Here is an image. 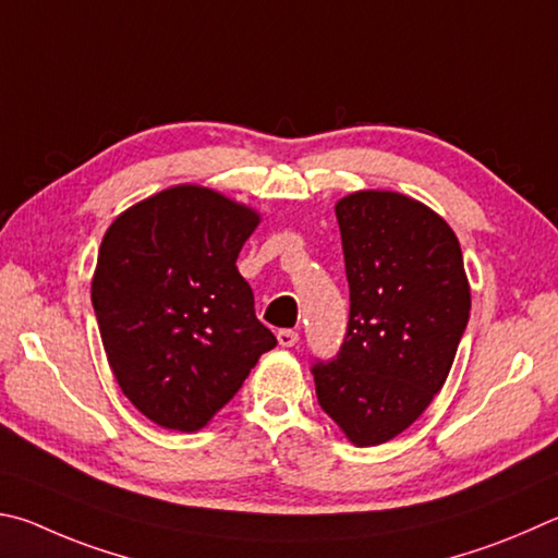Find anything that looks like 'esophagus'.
Returning <instances> with one entry per match:
<instances>
[{"instance_id":"esophagus-1","label":"esophagus","mask_w":558,"mask_h":558,"mask_svg":"<svg viewBox=\"0 0 558 558\" xmlns=\"http://www.w3.org/2000/svg\"><path fill=\"white\" fill-rule=\"evenodd\" d=\"M277 340H279L281 348H294L299 343V333H296V330H291V328H284V330H279V333H277Z\"/></svg>"}]
</instances>
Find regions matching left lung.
Segmentation results:
<instances>
[{
	"mask_svg": "<svg viewBox=\"0 0 558 558\" xmlns=\"http://www.w3.org/2000/svg\"><path fill=\"white\" fill-rule=\"evenodd\" d=\"M350 318L330 360L311 363L324 412L355 446L412 426L451 373L471 316L461 244L426 205L360 191L336 205Z\"/></svg>",
	"mask_w": 558,
	"mask_h": 558,
	"instance_id": "1",
	"label": "left lung"
}]
</instances>
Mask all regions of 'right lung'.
<instances>
[{
	"instance_id": "1",
	"label": "right lung",
	"mask_w": 558,
	"mask_h": 558,
	"mask_svg": "<svg viewBox=\"0 0 558 558\" xmlns=\"http://www.w3.org/2000/svg\"><path fill=\"white\" fill-rule=\"evenodd\" d=\"M259 215L201 185L136 203L105 232L93 279L102 345L124 397L198 432L277 345L234 267Z\"/></svg>"
}]
</instances>
